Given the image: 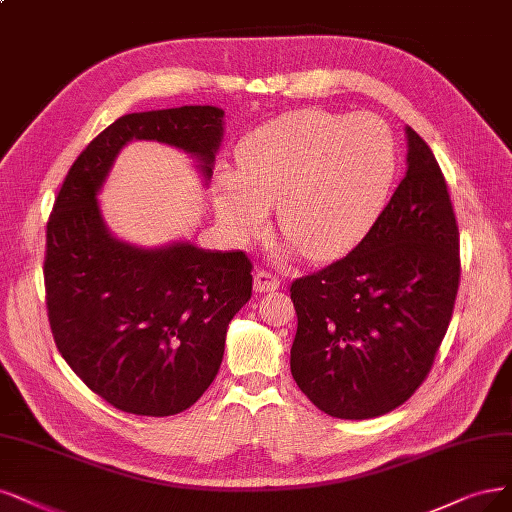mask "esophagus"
<instances>
[{"mask_svg": "<svg viewBox=\"0 0 512 512\" xmlns=\"http://www.w3.org/2000/svg\"><path fill=\"white\" fill-rule=\"evenodd\" d=\"M253 287L257 293H268V291H276L280 287V278L274 276L268 270H257L255 272V282Z\"/></svg>", "mask_w": 512, "mask_h": 512, "instance_id": "1", "label": "esophagus"}]
</instances>
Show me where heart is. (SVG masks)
I'll list each match as a JSON object with an SVG mask.
<instances>
[{"instance_id": "obj_1", "label": "heart", "mask_w": 512, "mask_h": 512, "mask_svg": "<svg viewBox=\"0 0 512 512\" xmlns=\"http://www.w3.org/2000/svg\"><path fill=\"white\" fill-rule=\"evenodd\" d=\"M238 175L215 181V206L234 238L257 236L276 204L282 236L310 259L346 253L375 223L396 170L386 122L367 113L304 109L238 145Z\"/></svg>"}]
</instances>
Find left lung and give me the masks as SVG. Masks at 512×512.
Returning a JSON list of instances; mask_svg holds the SVG:
<instances>
[{"label":"left lung","instance_id":"1","mask_svg":"<svg viewBox=\"0 0 512 512\" xmlns=\"http://www.w3.org/2000/svg\"><path fill=\"white\" fill-rule=\"evenodd\" d=\"M407 173L346 257L291 282V373L331 418L384 415L418 390L460 285V232L441 166L407 126Z\"/></svg>","mask_w":512,"mask_h":512}]
</instances>
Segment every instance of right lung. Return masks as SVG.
<instances>
[{"mask_svg":"<svg viewBox=\"0 0 512 512\" xmlns=\"http://www.w3.org/2000/svg\"><path fill=\"white\" fill-rule=\"evenodd\" d=\"M221 137L219 107L128 113L88 143L54 200L44 257L54 344L120 411L164 418L200 399L221 367L227 325L251 299L253 263L242 251L189 242L164 249L120 242L107 232L97 192L132 139L187 151L208 179Z\"/></svg>","mask_w":512,"mask_h":512,"instance_id":"right-lung-1","label":"right lung"}]
</instances>
